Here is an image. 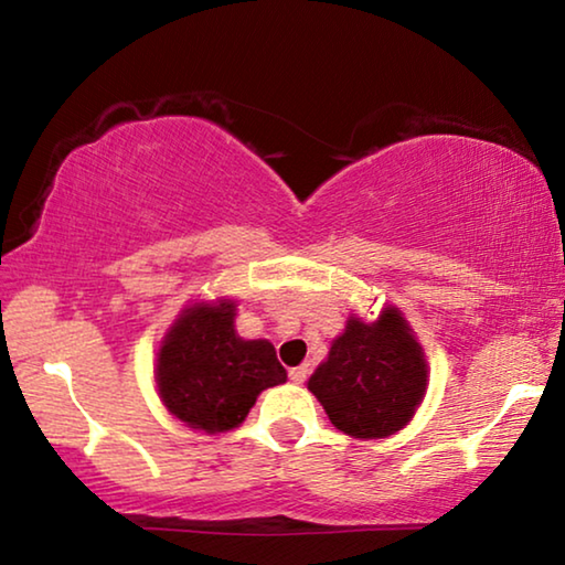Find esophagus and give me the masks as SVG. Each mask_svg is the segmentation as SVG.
<instances>
[{
    "mask_svg": "<svg viewBox=\"0 0 565 565\" xmlns=\"http://www.w3.org/2000/svg\"><path fill=\"white\" fill-rule=\"evenodd\" d=\"M307 375H309V367H307V365H299V367H291V370H289V377H291V381L297 383V385L305 383Z\"/></svg>",
    "mask_w": 565,
    "mask_h": 565,
    "instance_id": "34e87169",
    "label": "esophagus"
}]
</instances>
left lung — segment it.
Segmentation results:
<instances>
[{"instance_id": "8db88e82", "label": "left lung", "mask_w": 565, "mask_h": 565, "mask_svg": "<svg viewBox=\"0 0 565 565\" xmlns=\"http://www.w3.org/2000/svg\"><path fill=\"white\" fill-rule=\"evenodd\" d=\"M307 388L332 424L352 439H385L416 416L428 388V363L408 319L385 305L377 319L350 315Z\"/></svg>"}]
</instances>
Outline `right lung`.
I'll use <instances>...</instances> for the list:
<instances>
[{
  "instance_id": "add662e5",
  "label": "right lung",
  "mask_w": 565,
  "mask_h": 565,
  "mask_svg": "<svg viewBox=\"0 0 565 565\" xmlns=\"http://www.w3.org/2000/svg\"><path fill=\"white\" fill-rule=\"evenodd\" d=\"M235 299H198L177 315L157 350L154 385L162 406L205 434L238 428L266 388L286 383L268 340L235 332Z\"/></svg>"
}]
</instances>
